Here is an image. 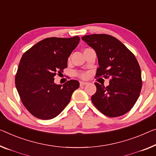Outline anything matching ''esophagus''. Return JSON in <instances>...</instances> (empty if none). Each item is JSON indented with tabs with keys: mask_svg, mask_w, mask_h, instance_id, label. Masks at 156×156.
Listing matches in <instances>:
<instances>
[{
	"mask_svg": "<svg viewBox=\"0 0 156 156\" xmlns=\"http://www.w3.org/2000/svg\"><path fill=\"white\" fill-rule=\"evenodd\" d=\"M87 82H84V81H80V86H84L85 85H87Z\"/></svg>",
	"mask_w": 156,
	"mask_h": 156,
	"instance_id": "1",
	"label": "esophagus"
}]
</instances>
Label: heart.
<instances>
[{
	"label": "heart",
	"mask_w": 156,
	"mask_h": 156,
	"mask_svg": "<svg viewBox=\"0 0 156 156\" xmlns=\"http://www.w3.org/2000/svg\"><path fill=\"white\" fill-rule=\"evenodd\" d=\"M79 76H80V77H81V78H86L87 76V75L86 73H80L78 75Z\"/></svg>",
	"instance_id": "heart-1"
}]
</instances>
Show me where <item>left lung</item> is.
I'll use <instances>...</instances> for the list:
<instances>
[{
  "label": "left lung",
  "instance_id": "left-lung-1",
  "mask_svg": "<svg viewBox=\"0 0 156 156\" xmlns=\"http://www.w3.org/2000/svg\"><path fill=\"white\" fill-rule=\"evenodd\" d=\"M82 39L96 52L99 66L96 77L110 78L106 87L94 83L97 92L91 97L93 104L108 117L125 114L135 104L142 86L141 69L135 56L110 35H87Z\"/></svg>",
  "mask_w": 156,
  "mask_h": 156
}]
</instances>
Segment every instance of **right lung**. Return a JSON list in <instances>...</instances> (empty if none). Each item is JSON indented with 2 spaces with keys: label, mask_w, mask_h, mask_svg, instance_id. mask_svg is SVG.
<instances>
[{
  "label": "right lung",
  "mask_w": 156,
  "mask_h": 156,
  "mask_svg": "<svg viewBox=\"0 0 156 156\" xmlns=\"http://www.w3.org/2000/svg\"><path fill=\"white\" fill-rule=\"evenodd\" d=\"M80 38H48L28 50L21 58L15 85L28 111L41 120L55 118L71 100L80 83L70 80L64 85L54 83L55 76L67 67L68 58Z\"/></svg>",
  "instance_id": "1"
}]
</instances>
